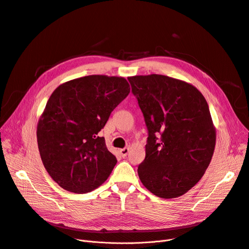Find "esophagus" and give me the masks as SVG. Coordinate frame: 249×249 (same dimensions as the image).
Instances as JSON below:
<instances>
[{
  "label": "esophagus",
  "mask_w": 249,
  "mask_h": 249,
  "mask_svg": "<svg viewBox=\"0 0 249 249\" xmlns=\"http://www.w3.org/2000/svg\"><path fill=\"white\" fill-rule=\"evenodd\" d=\"M128 153H129V149H128V148H124V149H121V150H120V155L122 156V158L127 157Z\"/></svg>",
  "instance_id": "1"
}]
</instances>
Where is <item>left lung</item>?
<instances>
[{"label":"left lung","instance_id":"left-lung-1","mask_svg":"<svg viewBox=\"0 0 249 249\" xmlns=\"http://www.w3.org/2000/svg\"><path fill=\"white\" fill-rule=\"evenodd\" d=\"M148 129L140 180L158 197L190 190L204 175L216 144L208 103L192 85L162 75L128 78Z\"/></svg>","mask_w":249,"mask_h":249}]
</instances>
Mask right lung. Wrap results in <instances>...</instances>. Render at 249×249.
Segmentation results:
<instances>
[{"instance_id":"right-lung-1","label":"right lung","mask_w":249,"mask_h":249,"mask_svg":"<svg viewBox=\"0 0 249 249\" xmlns=\"http://www.w3.org/2000/svg\"><path fill=\"white\" fill-rule=\"evenodd\" d=\"M129 92L124 78L100 75L72 80L53 91L36 134L43 165L62 188L82 194L107 179L117 160L98 133Z\"/></svg>"}]
</instances>
